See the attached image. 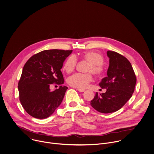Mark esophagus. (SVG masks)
Masks as SVG:
<instances>
[{
  "mask_svg": "<svg viewBox=\"0 0 154 154\" xmlns=\"http://www.w3.org/2000/svg\"><path fill=\"white\" fill-rule=\"evenodd\" d=\"M77 91H79L80 92H83L85 91V89H79V88H77L76 89Z\"/></svg>",
  "mask_w": 154,
  "mask_h": 154,
  "instance_id": "obj_1",
  "label": "esophagus"
}]
</instances>
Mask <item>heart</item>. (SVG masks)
Returning a JSON list of instances; mask_svg holds the SVG:
<instances>
[{"mask_svg": "<svg viewBox=\"0 0 154 154\" xmlns=\"http://www.w3.org/2000/svg\"><path fill=\"white\" fill-rule=\"evenodd\" d=\"M84 60L89 62L86 69L88 73H76L68 77V83L74 88L79 89L86 88L92 80L91 72L96 75H101L103 71V63L104 59L103 56L95 51H87L83 54ZM77 63V58L74 55H71L66 60L63 68L68 73L72 72Z\"/></svg>", "mask_w": 154, "mask_h": 154, "instance_id": "b5f03b06", "label": "heart"}]
</instances>
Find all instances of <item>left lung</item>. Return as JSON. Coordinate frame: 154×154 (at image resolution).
Masks as SVG:
<instances>
[{
	"mask_svg": "<svg viewBox=\"0 0 154 154\" xmlns=\"http://www.w3.org/2000/svg\"><path fill=\"white\" fill-rule=\"evenodd\" d=\"M109 66L107 76L100 83L105 93L95 94L91 106L102 113H113L121 109L131 98L136 84V77L130 61L119 53L107 51Z\"/></svg>",
	"mask_w": 154,
	"mask_h": 154,
	"instance_id": "1",
	"label": "left lung"
}]
</instances>
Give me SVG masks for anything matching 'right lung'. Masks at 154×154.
<instances>
[{
    "label": "right lung",
    "instance_id": "add662e5",
    "mask_svg": "<svg viewBox=\"0 0 154 154\" xmlns=\"http://www.w3.org/2000/svg\"><path fill=\"white\" fill-rule=\"evenodd\" d=\"M72 51L44 50L32 56L25 63L18 82L19 99L26 112L32 117L45 119L61 104L68 88L60 86L51 92L50 86L63 84L60 69Z\"/></svg>",
    "mask_w": 154,
    "mask_h": 154
}]
</instances>
